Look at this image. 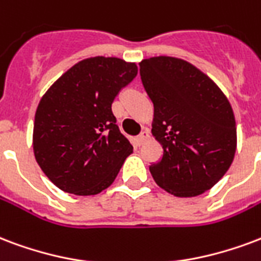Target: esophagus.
<instances>
[{"mask_svg": "<svg viewBox=\"0 0 261 261\" xmlns=\"http://www.w3.org/2000/svg\"><path fill=\"white\" fill-rule=\"evenodd\" d=\"M148 138H150V133H148V130H143L138 138H136V144H138V146H142L143 143L146 142Z\"/></svg>", "mask_w": 261, "mask_h": 261, "instance_id": "34e87169", "label": "esophagus"}]
</instances>
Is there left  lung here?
<instances>
[{
    "label": "left lung",
    "instance_id": "obj_1",
    "mask_svg": "<svg viewBox=\"0 0 261 261\" xmlns=\"http://www.w3.org/2000/svg\"><path fill=\"white\" fill-rule=\"evenodd\" d=\"M139 66L154 105L151 133L164 148L162 160L150 172L172 195L197 197L212 189L232 164V107L206 74L183 59L156 56Z\"/></svg>",
    "mask_w": 261,
    "mask_h": 261
}]
</instances>
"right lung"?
Returning a JSON list of instances; mask_svg holds the SVG:
<instances>
[{"label": "right lung", "mask_w": 261, "mask_h": 261, "mask_svg": "<svg viewBox=\"0 0 261 261\" xmlns=\"http://www.w3.org/2000/svg\"><path fill=\"white\" fill-rule=\"evenodd\" d=\"M136 74V63L88 58L68 68L41 97L33 150L56 187L96 195L113 184L133 147L119 132L111 105Z\"/></svg>", "instance_id": "right-lung-1"}]
</instances>
